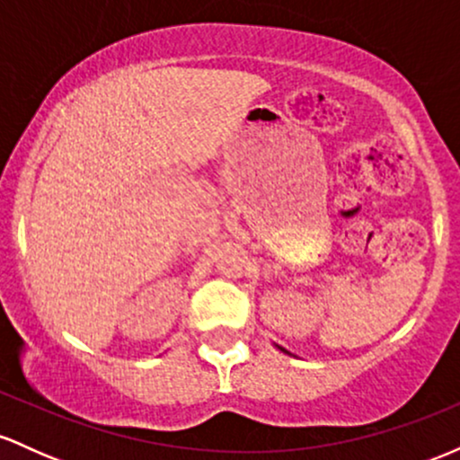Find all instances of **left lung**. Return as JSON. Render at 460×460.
<instances>
[{"instance_id": "left-lung-1", "label": "left lung", "mask_w": 460, "mask_h": 460, "mask_svg": "<svg viewBox=\"0 0 460 460\" xmlns=\"http://www.w3.org/2000/svg\"><path fill=\"white\" fill-rule=\"evenodd\" d=\"M279 348V350H283L285 352V355H292V352H288V350H285V348L283 346H277Z\"/></svg>"}]
</instances>
